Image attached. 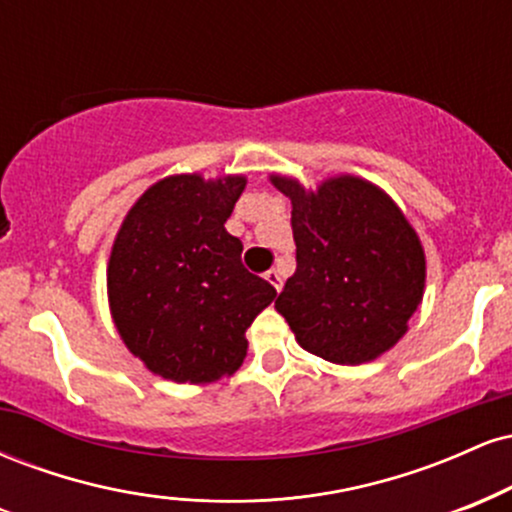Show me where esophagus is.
Here are the masks:
<instances>
[{"label": "esophagus", "mask_w": 512, "mask_h": 512, "mask_svg": "<svg viewBox=\"0 0 512 512\" xmlns=\"http://www.w3.org/2000/svg\"><path fill=\"white\" fill-rule=\"evenodd\" d=\"M264 279H267L276 291H281V286H284V276H281L279 269H269V272L264 274Z\"/></svg>", "instance_id": "34e87169"}]
</instances>
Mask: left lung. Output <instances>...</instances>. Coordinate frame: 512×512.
Returning a JSON list of instances; mask_svg holds the SVG:
<instances>
[{
  "label": "left lung",
  "instance_id": "1",
  "mask_svg": "<svg viewBox=\"0 0 512 512\" xmlns=\"http://www.w3.org/2000/svg\"><path fill=\"white\" fill-rule=\"evenodd\" d=\"M291 199L296 272L274 308L298 344L325 361L358 366L407 332L424 298L426 257L397 204L361 178H332L317 192L272 175Z\"/></svg>",
  "mask_w": 512,
  "mask_h": 512
}]
</instances>
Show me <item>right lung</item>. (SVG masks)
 I'll return each mask as SVG.
<instances>
[{
    "label": "right lung",
    "mask_w": 512,
    "mask_h": 512,
    "mask_svg": "<svg viewBox=\"0 0 512 512\" xmlns=\"http://www.w3.org/2000/svg\"><path fill=\"white\" fill-rule=\"evenodd\" d=\"M245 178L173 175L129 209L108 264L110 310L127 349L175 383H214L248 354L245 332L276 289L248 272L223 228Z\"/></svg>",
    "instance_id": "right-lung-1"
}]
</instances>
